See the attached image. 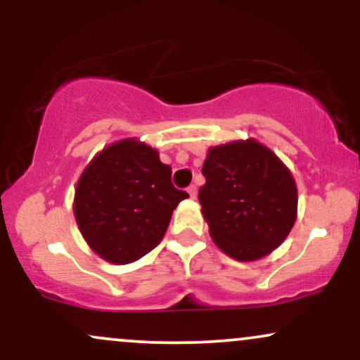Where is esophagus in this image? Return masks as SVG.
Wrapping results in <instances>:
<instances>
[{"instance_id": "34e87169", "label": "esophagus", "mask_w": 360, "mask_h": 360, "mask_svg": "<svg viewBox=\"0 0 360 360\" xmlns=\"http://www.w3.org/2000/svg\"><path fill=\"white\" fill-rule=\"evenodd\" d=\"M188 193H189V198H191V200H196V196H198V188L194 184H191L188 188Z\"/></svg>"}]
</instances>
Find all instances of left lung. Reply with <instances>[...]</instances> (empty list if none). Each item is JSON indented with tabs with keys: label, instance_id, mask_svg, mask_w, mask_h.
<instances>
[{
	"label": "left lung",
	"instance_id": "left-lung-1",
	"mask_svg": "<svg viewBox=\"0 0 360 360\" xmlns=\"http://www.w3.org/2000/svg\"><path fill=\"white\" fill-rule=\"evenodd\" d=\"M198 193L210 235L242 262L266 257L291 232L298 189L291 171L255 139L210 147Z\"/></svg>",
	"mask_w": 360,
	"mask_h": 360
}]
</instances>
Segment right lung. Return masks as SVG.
Returning a JSON list of instances; mask_svg holds the SVG:
<instances>
[{"label":"right lung","instance_id":"obj_1","mask_svg":"<svg viewBox=\"0 0 360 360\" xmlns=\"http://www.w3.org/2000/svg\"><path fill=\"white\" fill-rule=\"evenodd\" d=\"M171 172L139 139L118 140L93 157L72 206L93 252L111 264H130L159 245L172 212L189 196L172 186Z\"/></svg>","mask_w":360,"mask_h":360}]
</instances>
